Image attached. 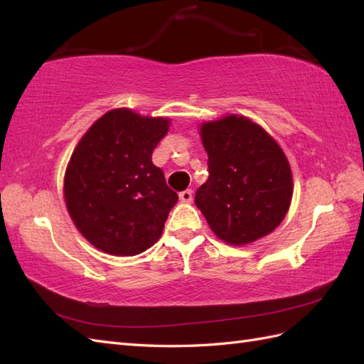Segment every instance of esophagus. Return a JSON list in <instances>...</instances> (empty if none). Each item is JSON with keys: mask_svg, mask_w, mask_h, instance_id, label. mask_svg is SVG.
<instances>
[{"mask_svg": "<svg viewBox=\"0 0 364 364\" xmlns=\"http://www.w3.org/2000/svg\"><path fill=\"white\" fill-rule=\"evenodd\" d=\"M180 200L183 203H191L192 202V191L186 189V191L180 192Z\"/></svg>", "mask_w": 364, "mask_h": 364, "instance_id": "esophagus-1", "label": "esophagus"}]
</instances>
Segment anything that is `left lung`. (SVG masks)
Returning <instances> with one entry per match:
<instances>
[{"label": "left lung", "instance_id": "8db88e82", "mask_svg": "<svg viewBox=\"0 0 364 364\" xmlns=\"http://www.w3.org/2000/svg\"><path fill=\"white\" fill-rule=\"evenodd\" d=\"M200 136L210 176L197 189L196 205L214 235L247 245L280 225L292 198V172L282 146L244 115L205 122Z\"/></svg>", "mask_w": 364, "mask_h": 364}]
</instances>
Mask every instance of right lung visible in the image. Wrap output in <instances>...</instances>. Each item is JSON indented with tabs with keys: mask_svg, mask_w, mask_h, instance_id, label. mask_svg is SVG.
<instances>
[{
	"mask_svg": "<svg viewBox=\"0 0 364 364\" xmlns=\"http://www.w3.org/2000/svg\"><path fill=\"white\" fill-rule=\"evenodd\" d=\"M167 117L128 107L102 115L76 145L64 176L68 214L87 241L115 257H134L158 241L178 196L151 162Z\"/></svg>",
	"mask_w": 364,
	"mask_h": 364,
	"instance_id": "add662e5",
	"label": "right lung"
}]
</instances>
